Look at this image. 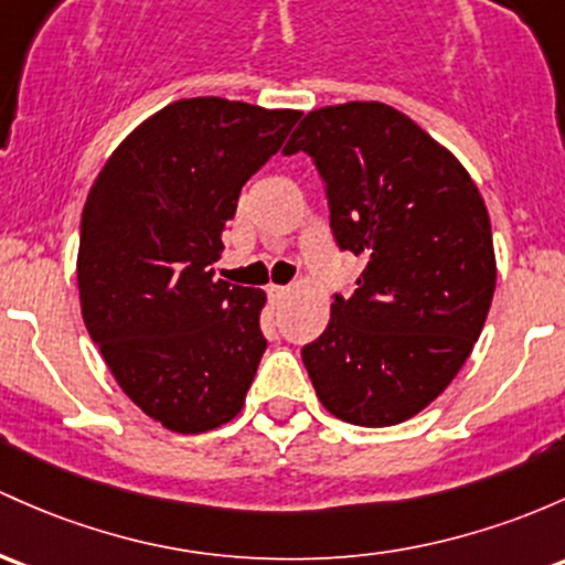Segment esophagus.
<instances>
[{
  "instance_id": "34e87169",
  "label": "esophagus",
  "mask_w": 565,
  "mask_h": 565,
  "mask_svg": "<svg viewBox=\"0 0 565 565\" xmlns=\"http://www.w3.org/2000/svg\"><path fill=\"white\" fill-rule=\"evenodd\" d=\"M287 292H289V287H278V284H270V287H268V300L273 302V306H278V302H281L284 297H287Z\"/></svg>"
}]
</instances>
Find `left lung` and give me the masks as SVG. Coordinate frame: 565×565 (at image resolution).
I'll list each match as a JSON object with an SVG mask.
<instances>
[{
  "label": "left lung",
  "mask_w": 565,
  "mask_h": 565,
  "mask_svg": "<svg viewBox=\"0 0 565 565\" xmlns=\"http://www.w3.org/2000/svg\"><path fill=\"white\" fill-rule=\"evenodd\" d=\"M300 150L327 184L334 241L364 259L302 364L334 418L402 424L448 388L486 324L495 289L486 201L454 154L381 102L308 111L284 147Z\"/></svg>",
  "instance_id": "obj_1"
}]
</instances>
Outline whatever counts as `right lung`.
<instances>
[{"mask_svg": "<svg viewBox=\"0 0 565 565\" xmlns=\"http://www.w3.org/2000/svg\"><path fill=\"white\" fill-rule=\"evenodd\" d=\"M297 109L201 96L154 111L111 152L79 222V308L104 362L179 434L244 407L268 340L263 289L214 278L241 188L278 152Z\"/></svg>", "mask_w": 565, "mask_h": 565, "instance_id": "1", "label": "right lung"}]
</instances>
